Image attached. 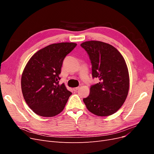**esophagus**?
I'll return each mask as SVG.
<instances>
[{"label":"esophagus","instance_id":"esophagus-1","mask_svg":"<svg viewBox=\"0 0 154 154\" xmlns=\"http://www.w3.org/2000/svg\"><path fill=\"white\" fill-rule=\"evenodd\" d=\"M79 88H80V87H74L73 88V91H77Z\"/></svg>","mask_w":154,"mask_h":154}]
</instances>
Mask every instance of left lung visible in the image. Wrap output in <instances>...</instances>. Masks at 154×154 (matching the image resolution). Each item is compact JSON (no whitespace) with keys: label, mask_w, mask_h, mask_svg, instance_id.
I'll list each match as a JSON object with an SVG mask.
<instances>
[{"label":"left lung","mask_w":154,"mask_h":154,"mask_svg":"<svg viewBox=\"0 0 154 154\" xmlns=\"http://www.w3.org/2000/svg\"><path fill=\"white\" fill-rule=\"evenodd\" d=\"M89 56L92 78L90 94L83 98L87 109L98 116L116 112L123 105L129 90V74L123 56L114 46L100 41H87L80 45Z\"/></svg>","instance_id":"8db88e82"}]
</instances>
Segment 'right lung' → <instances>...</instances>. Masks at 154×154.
Listing matches in <instances>:
<instances>
[{"label": "right lung", "mask_w": 154, "mask_h": 154, "mask_svg": "<svg viewBox=\"0 0 154 154\" xmlns=\"http://www.w3.org/2000/svg\"><path fill=\"white\" fill-rule=\"evenodd\" d=\"M76 43L49 45L37 51L23 71L21 88L27 105L44 117H53L63 110L69 96L64 83L60 85V74L65 57L76 46Z\"/></svg>", "instance_id": "obj_1"}]
</instances>
